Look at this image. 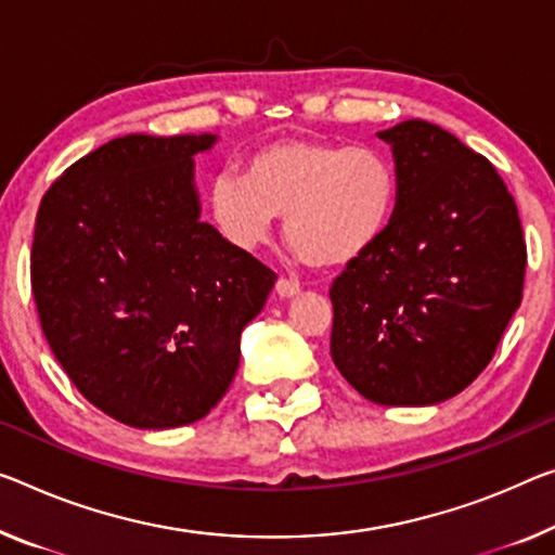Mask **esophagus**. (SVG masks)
Masks as SVG:
<instances>
[{
  "instance_id": "obj_1",
  "label": "esophagus",
  "mask_w": 555,
  "mask_h": 555,
  "mask_svg": "<svg viewBox=\"0 0 555 555\" xmlns=\"http://www.w3.org/2000/svg\"><path fill=\"white\" fill-rule=\"evenodd\" d=\"M275 289L280 297H295V295H300V283H297V280H289V278H280L275 283Z\"/></svg>"
}]
</instances>
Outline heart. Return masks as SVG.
<instances>
[{
	"label": "heart",
	"instance_id": "1",
	"mask_svg": "<svg viewBox=\"0 0 555 555\" xmlns=\"http://www.w3.org/2000/svg\"><path fill=\"white\" fill-rule=\"evenodd\" d=\"M243 173L210 183L220 233L241 248H258L285 218L297 258L335 270L364 258L395 218V166L372 146L285 139L255 151Z\"/></svg>",
	"mask_w": 555,
	"mask_h": 555
}]
</instances>
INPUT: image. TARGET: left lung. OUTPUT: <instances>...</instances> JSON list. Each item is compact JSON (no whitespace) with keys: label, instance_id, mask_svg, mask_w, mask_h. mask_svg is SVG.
<instances>
[{"label":"left lung","instance_id":"obj_1","mask_svg":"<svg viewBox=\"0 0 555 555\" xmlns=\"http://www.w3.org/2000/svg\"><path fill=\"white\" fill-rule=\"evenodd\" d=\"M377 135L395 153L397 208L332 283L330 352L374 404H439L479 377L521 305V218L491 160L456 135L420 118Z\"/></svg>","mask_w":555,"mask_h":555}]
</instances>
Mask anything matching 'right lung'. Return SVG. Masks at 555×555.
Instances as JSON below:
<instances>
[{"instance_id":"1","label":"right lung","mask_w":555,"mask_h":555,"mask_svg":"<svg viewBox=\"0 0 555 555\" xmlns=\"http://www.w3.org/2000/svg\"><path fill=\"white\" fill-rule=\"evenodd\" d=\"M212 133H131L41 198L31 295L51 352L101 412L135 429L198 422L241 362L278 275L203 223L193 156Z\"/></svg>"}]
</instances>
